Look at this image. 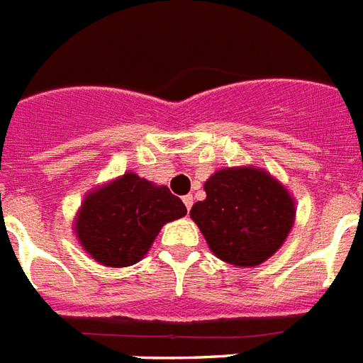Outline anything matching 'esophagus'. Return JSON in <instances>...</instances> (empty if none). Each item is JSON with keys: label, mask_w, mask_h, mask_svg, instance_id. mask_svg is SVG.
<instances>
[{"label": "esophagus", "mask_w": 363, "mask_h": 363, "mask_svg": "<svg viewBox=\"0 0 363 363\" xmlns=\"http://www.w3.org/2000/svg\"><path fill=\"white\" fill-rule=\"evenodd\" d=\"M184 203L187 209H191V207H193V194H187V196H184Z\"/></svg>", "instance_id": "1"}]
</instances>
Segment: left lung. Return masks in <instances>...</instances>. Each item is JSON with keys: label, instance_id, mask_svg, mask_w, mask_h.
<instances>
[{"label": "left lung", "instance_id": "left-lung-1", "mask_svg": "<svg viewBox=\"0 0 363 363\" xmlns=\"http://www.w3.org/2000/svg\"><path fill=\"white\" fill-rule=\"evenodd\" d=\"M206 200L191 218L220 261L252 268L283 246L296 220V200L274 174L253 165L218 169L203 184Z\"/></svg>", "mask_w": 363, "mask_h": 363}]
</instances>
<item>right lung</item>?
I'll return each mask as SVG.
<instances>
[{
  "label": "right lung",
  "mask_w": 363,
  "mask_h": 363,
  "mask_svg": "<svg viewBox=\"0 0 363 363\" xmlns=\"http://www.w3.org/2000/svg\"><path fill=\"white\" fill-rule=\"evenodd\" d=\"M187 215L167 185L125 172L91 189L80 203L73 233L93 261L125 268L148 253L167 222Z\"/></svg>",
  "instance_id": "right-lung-1"
}]
</instances>
